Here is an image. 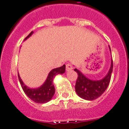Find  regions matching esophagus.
I'll use <instances>...</instances> for the list:
<instances>
[{
  "instance_id": "esophagus-1",
  "label": "esophagus",
  "mask_w": 129,
  "mask_h": 129,
  "mask_svg": "<svg viewBox=\"0 0 129 129\" xmlns=\"http://www.w3.org/2000/svg\"><path fill=\"white\" fill-rule=\"evenodd\" d=\"M72 65H71L70 64H67V65H66V70H67V71H69V70H72Z\"/></svg>"
}]
</instances>
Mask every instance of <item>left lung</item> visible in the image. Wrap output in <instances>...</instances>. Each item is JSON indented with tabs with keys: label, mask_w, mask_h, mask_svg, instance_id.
Returning <instances> with one entry per match:
<instances>
[{
	"label": "left lung",
	"mask_w": 129,
	"mask_h": 129,
	"mask_svg": "<svg viewBox=\"0 0 129 129\" xmlns=\"http://www.w3.org/2000/svg\"><path fill=\"white\" fill-rule=\"evenodd\" d=\"M110 50L111 51L110 47ZM113 70V60L112 59L110 69L108 73L101 80H91L85 76L80 70L75 69L74 71L78 73V78L75 85L76 92L82 99L87 101L95 100L101 96L106 90L110 81Z\"/></svg>",
	"instance_id": "1"
}]
</instances>
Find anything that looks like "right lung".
Wrapping results in <instances>:
<instances>
[{"label":"right lung","mask_w":129,"mask_h":129,"mask_svg":"<svg viewBox=\"0 0 129 129\" xmlns=\"http://www.w3.org/2000/svg\"><path fill=\"white\" fill-rule=\"evenodd\" d=\"M33 33V32H31L25 38V40L30 37ZM64 72H65V64H63L62 67L57 68V69H53L48 74V78L46 79L44 83L37 89H30L26 86L23 82L22 81L19 74L18 78L22 89L26 95L36 103L44 104V103L49 102L52 99L53 96L55 94V87H54L53 83L54 77L59 74H62L64 73Z\"/></svg>","instance_id":"right-lung-1"}]
</instances>
